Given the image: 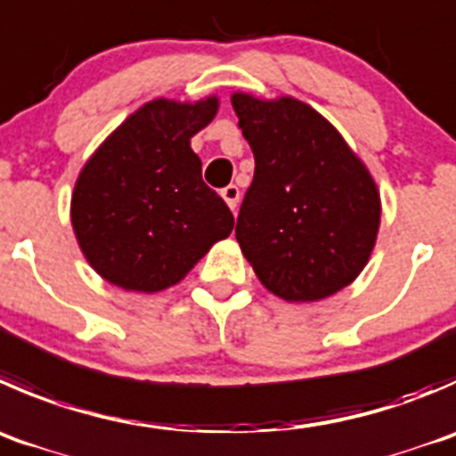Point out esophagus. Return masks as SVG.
Wrapping results in <instances>:
<instances>
[{
  "mask_svg": "<svg viewBox=\"0 0 456 456\" xmlns=\"http://www.w3.org/2000/svg\"><path fill=\"white\" fill-rule=\"evenodd\" d=\"M223 198H224V202L232 207V209H236L238 200H240V189H238L236 184H229V187L223 189Z\"/></svg>",
  "mask_w": 456,
  "mask_h": 456,
  "instance_id": "esophagus-1",
  "label": "esophagus"
}]
</instances>
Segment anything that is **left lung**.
<instances>
[{"instance_id":"8db88e82","label":"left lung","mask_w":456,"mask_h":456,"mask_svg":"<svg viewBox=\"0 0 456 456\" xmlns=\"http://www.w3.org/2000/svg\"><path fill=\"white\" fill-rule=\"evenodd\" d=\"M238 126L254 151L236 240L269 291L309 303L350 285L377 240V184L312 106L236 93Z\"/></svg>"}]
</instances>
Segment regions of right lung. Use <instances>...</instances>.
Here are the masks:
<instances>
[{"label": "right lung", "mask_w": 456, "mask_h": 456, "mask_svg": "<svg viewBox=\"0 0 456 456\" xmlns=\"http://www.w3.org/2000/svg\"><path fill=\"white\" fill-rule=\"evenodd\" d=\"M216 110V97L149 102L86 162L70 220L102 278L129 291H160L232 233V211L207 187L200 158L189 147Z\"/></svg>", "instance_id": "add662e5"}]
</instances>
